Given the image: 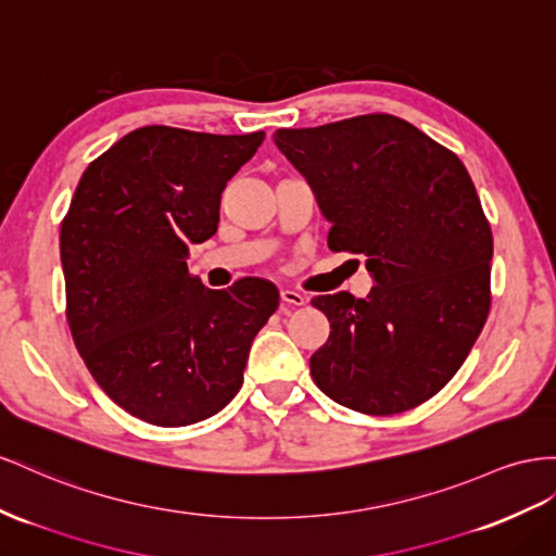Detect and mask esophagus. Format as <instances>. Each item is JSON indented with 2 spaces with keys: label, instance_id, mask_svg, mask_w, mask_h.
I'll return each instance as SVG.
<instances>
[{
  "label": "esophagus",
  "instance_id": "34e87169",
  "mask_svg": "<svg viewBox=\"0 0 556 556\" xmlns=\"http://www.w3.org/2000/svg\"><path fill=\"white\" fill-rule=\"evenodd\" d=\"M280 299L288 306H304L306 304V294L296 292V290H280Z\"/></svg>",
  "mask_w": 556,
  "mask_h": 556
}]
</instances>
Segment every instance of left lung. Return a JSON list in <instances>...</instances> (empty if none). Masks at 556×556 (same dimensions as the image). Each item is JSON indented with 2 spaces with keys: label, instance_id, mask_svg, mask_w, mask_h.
<instances>
[{
  "label": "left lung",
  "instance_id": "8db88e82",
  "mask_svg": "<svg viewBox=\"0 0 556 556\" xmlns=\"http://www.w3.org/2000/svg\"><path fill=\"white\" fill-rule=\"evenodd\" d=\"M274 140L332 224L329 250L365 254L377 282L367 299H311L332 327L311 355L315 386L359 414L418 407L452 381L491 308L493 236L468 170L393 114Z\"/></svg>",
  "mask_w": 556,
  "mask_h": 556
}]
</instances>
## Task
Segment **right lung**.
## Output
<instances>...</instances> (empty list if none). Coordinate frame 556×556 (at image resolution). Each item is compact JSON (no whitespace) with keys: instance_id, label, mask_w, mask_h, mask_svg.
<instances>
[{"instance_id":"add662e5","label":"right lung","mask_w":556,"mask_h":556,"mask_svg":"<svg viewBox=\"0 0 556 556\" xmlns=\"http://www.w3.org/2000/svg\"><path fill=\"white\" fill-rule=\"evenodd\" d=\"M262 142L264 130H132L88 163L60 224L74 346L104 393L147 424L191 426L227 407L278 308L264 278L210 290L187 268Z\"/></svg>"}]
</instances>
